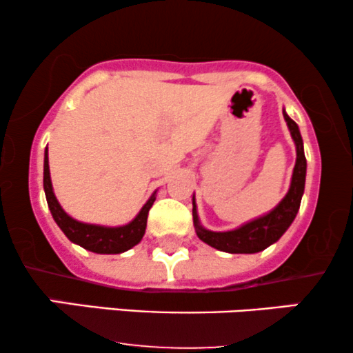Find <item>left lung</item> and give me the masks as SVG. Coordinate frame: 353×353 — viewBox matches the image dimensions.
I'll return each instance as SVG.
<instances>
[{
    "label": "left lung",
    "instance_id": "8db88e82",
    "mask_svg": "<svg viewBox=\"0 0 353 353\" xmlns=\"http://www.w3.org/2000/svg\"><path fill=\"white\" fill-rule=\"evenodd\" d=\"M283 119L289 125L290 136H292L295 149H297V159H295V168L290 181L289 192L285 197L279 202L277 208H274L265 216L254 219L247 222L241 228L228 230V232H212V230L204 229L199 222L196 209V199H192V219L194 228H196L197 237L202 242L209 244L214 249L222 250L229 254H255L261 252L274 242H277L282 237V234L289 229L295 216H297L299 208H301L303 188H305V172H307V161L303 154V143L299 125L287 116L283 111Z\"/></svg>",
    "mask_w": 353,
    "mask_h": 353
}]
</instances>
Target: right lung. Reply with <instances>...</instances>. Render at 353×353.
Instances as JSON below:
<instances>
[{"label": "right lung", "instance_id": "add662e5", "mask_svg": "<svg viewBox=\"0 0 353 353\" xmlns=\"http://www.w3.org/2000/svg\"><path fill=\"white\" fill-rule=\"evenodd\" d=\"M44 194H46L48 205L52 214V219L59 229L63 230L64 236L70 239L71 242L84 247L86 250L96 254H121L129 250L131 247L139 244L145 232V225H148V214L149 209L152 208L154 201H156V192L149 197V201L143 205L134 221L129 224L121 225V228H104V225L94 224H84V222L76 221L71 216L64 212L63 208L59 205L56 199L54 192H52L51 176H50V161H48V148L44 152Z\"/></svg>", "mask_w": 353, "mask_h": 353}]
</instances>
